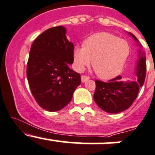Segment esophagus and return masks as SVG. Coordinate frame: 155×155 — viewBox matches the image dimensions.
Returning <instances> with one entry per match:
<instances>
[{
    "mask_svg": "<svg viewBox=\"0 0 155 155\" xmlns=\"http://www.w3.org/2000/svg\"><path fill=\"white\" fill-rule=\"evenodd\" d=\"M89 79H90V78H89L88 76H85V75L81 76V81H82V83L86 82V81Z\"/></svg>",
    "mask_w": 155,
    "mask_h": 155,
    "instance_id": "obj_1",
    "label": "esophagus"
}]
</instances>
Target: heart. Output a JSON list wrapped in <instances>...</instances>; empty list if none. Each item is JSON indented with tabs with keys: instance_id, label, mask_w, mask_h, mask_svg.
<instances>
[{
	"instance_id": "obj_1",
	"label": "heart",
	"mask_w": 155,
	"mask_h": 155,
	"mask_svg": "<svg viewBox=\"0 0 155 155\" xmlns=\"http://www.w3.org/2000/svg\"><path fill=\"white\" fill-rule=\"evenodd\" d=\"M84 44L74 49V65L78 71H84L93 62L102 79H112L122 72L130 55L127 41L111 33L100 32L89 37Z\"/></svg>"
}]
</instances>
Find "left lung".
Instances as JSON below:
<instances>
[{
  "label": "left lung",
  "instance_id": "1",
  "mask_svg": "<svg viewBox=\"0 0 155 155\" xmlns=\"http://www.w3.org/2000/svg\"><path fill=\"white\" fill-rule=\"evenodd\" d=\"M133 38L140 48L139 40L132 33ZM146 73V57L145 53L139 49V59L136 67V81H122L121 77L110 80L108 82L96 81V90L93 99L98 106L103 111L111 114L120 113L131 106L138 96L139 88L143 86Z\"/></svg>",
  "mask_w": 155,
  "mask_h": 155
}]
</instances>
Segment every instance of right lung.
Masks as SVG:
<instances>
[{
  "mask_svg": "<svg viewBox=\"0 0 155 155\" xmlns=\"http://www.w3.org/2000/svg\"><path fill=\"white\" fill-rule=\"evenodd\" d=\"M63 26L50 28L31 47L27 78L38 105L48 111L66 106L81 84V75L69 68L74 62V44L66 38Z\"/></svg>",
  "mask_w": 155,
  "mask_h": 155,
  "instance_id": "right-lung-1",
  "label": "right lung"
}]
</instances>
